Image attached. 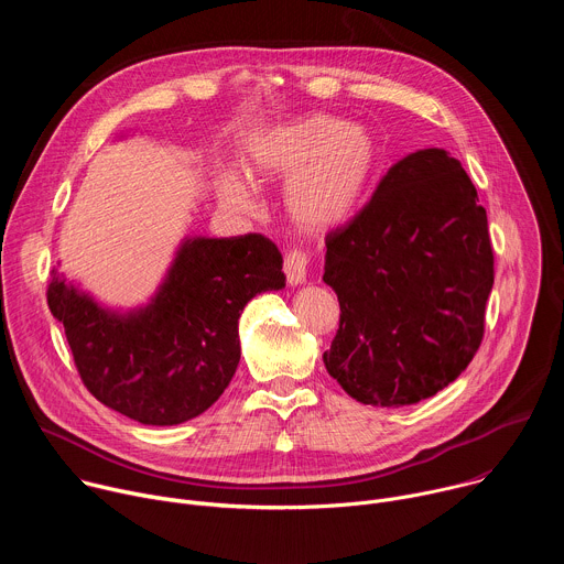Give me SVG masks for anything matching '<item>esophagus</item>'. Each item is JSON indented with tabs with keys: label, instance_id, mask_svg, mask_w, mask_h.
Instances as JSON below:
<instances>
[{
	"label": "esophagus",
	"instance_id": "esophagus-1",
	"mask_svg": "<svg viewBox=\"0 0 564 564\" xmlns=\"http://www.w3.org/2000/svg\"><path fill=\"white\" fill-rule=\"evenodd\" d=\"M307 268H310V257H307L305 252H301V250H292V252L285 257V263H283L288 283H290V285L305 283V279H307Z\"/></svg>",
	"mask_w": 564,
	"mask_h": 564
}]
</instances>
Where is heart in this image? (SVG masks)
<instances>
[{"mask_svg": "<svg viewBox=\"0 0 564 564\" xmlns=\"http://www.w3.org/2000/svg\"><path fill=\"white\" fill-rule=\"evenodd\" d=\"M377 165L372 135L348 120L314 113L272 127L248 142L246 176L254 185L288 181L285 207L307 231H328L357 209ZM218 198L234 212H252L257 192L240 176H223Z\"/></svg>", "mask_w": 564, "mask_h": 564, "instance_id": "obj_1", "label": "heart"}]
</instances>
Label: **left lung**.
<instances>
[{
    "instance_id": "left-lung-1",
    "label": "left lung",
    "mask_w": 564,
    "mask_h": 564,
    "mask_svg": "<svg viewBox=\"0 0 564 564\" xmlns=\"http://www.w3.org/2000/svg\"><path fill=\"white\" fill-rule=\"evenodd\" d=\"M339 330L324 364L361 404L409 406L470 364L494 288L487 209L459 160L422 149L326 236Z\"/></svg>"
}]
</instances>
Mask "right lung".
Instances as JSON below:
<instances>
[{"instance_id": "add662e5", "label": "right lung", "mask_w": 564, "mask_h": 564, "mask_svg": "<svg viewBox=\"0 0 564 564\" xmlns=\"http://www.w3.org/2000/svg\"><path fill=\"white\" fill-rule=\"evenodd\" d=\"M283 257L263 234L187 238L142 310L118 314L66 283L46 290L75 368L105 406L149 426L205 413L229 386L238 359V316L265 290H281Z\"/></svg>"}]
</instances>
